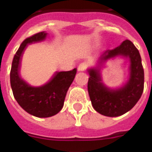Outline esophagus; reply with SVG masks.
I'll return each instance as SVG.
<instances>
[{"instance_id": "esophagus-1", "label": "esophagus", "mask_w": 152, "mask_h": 152, "mask_svg": "<svg viewBox=\"0 0 152 152\" xmlns=\"http://www.w3.org/2000/svg\"><path fill=\"white\" fill-rule=\"evenodd\" d=\"M87 67V64L86 63H81L78 66V71H84L85 69Z\"/></svg>"}]
</instances>
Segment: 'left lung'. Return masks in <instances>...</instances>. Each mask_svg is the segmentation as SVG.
<instances>
[{
  "label": "left lung",
  "instance_id": "1",
  "mask_svg": "<svg viewBox=\"0 0 152 152\" xmlns=\"http://www.w3.org/2000/svg\"><path fill=\"white\" fill-rule=\"evenodd\" d=\"M121 56L129 62V76L121 87L111 89L102 83L101 69L110 59ZM88 91L94 109L100 114L117 117L130 111L141 97L144 88V70L138 49L126 39L113 49L106 50L96 61V66L87 69Z\"/></svg>",
  "mask_w": 152,
  "mask_h": 152
}]
</instances>
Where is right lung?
Masks as SVG:
<instances>
[{
  "instance_id": "obj_1",
  "label": "right lung",
  "mask_w": 152,
  "mask_h": 152,
  "mask_svg": "<svg viewBox=\"0 0 152 152\" xmlns=\"http://www.w3.org/2000/svg\"><path fill=\"white\" fill-rule=\"evenodd\" d=\"M47 35L42 31L25 39L14 56L10 71L11 88L17 103L27 113L38 118L51 117L61 110L77 70L74 68L70 71H56L47 83L39 86H31L22 79L21 64L27 46L44 41Z\"/></svg>"
}]
</instances>
